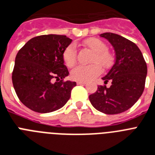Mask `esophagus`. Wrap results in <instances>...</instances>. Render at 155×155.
I'll use <instances>...</instances> for the list:
<instances>
[{
    "instance_id": "obj_1",
    "label": "esophagus",
    "mask_w": 155,
    "mask_h": 155,
    "mask_svg": "<svg viewBox=\"0 0 155 155\" xmlns=\"http://www.w3.org/2000/svg\"><path fill=\"white\" fill-rule=\"evenodd\" d=\"M77 84H78V85H85L86 82H84V81H78Z\"/></svg>"
}]
</instances>
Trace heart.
<instances>
[{
	"label": "heart",
	"instance_id": "heart-1",
	"mask_svg": "<svg viewBox=\"0 0 155 155\" xmlns=\"http://www.w3.org/2000/svg\"><path fill=\"white\" fill-rule=\"evenodd\" d=\"M85 45L91 49L94 54L91 58L89 66H78L70 72V77L73 80L78 81H88L101 74L102 68L109 67L112 63L113 58L108 51V46L99 39H89L85 41ZM78 50L74 43H71L62 54V58L66 66L72 67L77 62Z\"/></svg>",
	"mask_w": 155,
	"mask_h": 155
}]
</instances>
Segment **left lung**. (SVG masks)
<instances>
[{
	"instance_id": "left-lung-1",
	"label": "left lung",
	"mask_w": 155,
	"mask_h": 155,
	"mask_svg": "<svg viewBox=\"0 0 155 155\" xmlns=\"http://www.w3.org/2000/svg\"><path fill=\"white\" fill-rule=\"evenodd\" d=\"M114 47L116 59L108 73L102 78L107 88L99 85L96 93L89 95L92 105L108 115L119 114L131 108L143 94L147 66L141 51L135 43L124 37L111 32L103 33Z\"/></svg>"
}]
</instances>
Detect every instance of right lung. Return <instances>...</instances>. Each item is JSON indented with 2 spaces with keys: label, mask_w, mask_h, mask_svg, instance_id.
Masks as SVG:
<instances>
[{
  "label": "right lung",
  "mask_w": 155,
  "mask_h": 155,
  "mask_svg": "<svg viewBox=\"0 0 155 155\" xmlns=\"http://www.w3.org/2000/svg\"><path fill=\"white\" fill-rule=\"evenodd\" d=\"M71 42L66 35H43L31 39L18 51L12 80L18 98L31 110L51 112L70 99L76 82L64 81L69 71L62 54Z\"/></svg>",
  "instance_id": "1"
}]
</instances>
